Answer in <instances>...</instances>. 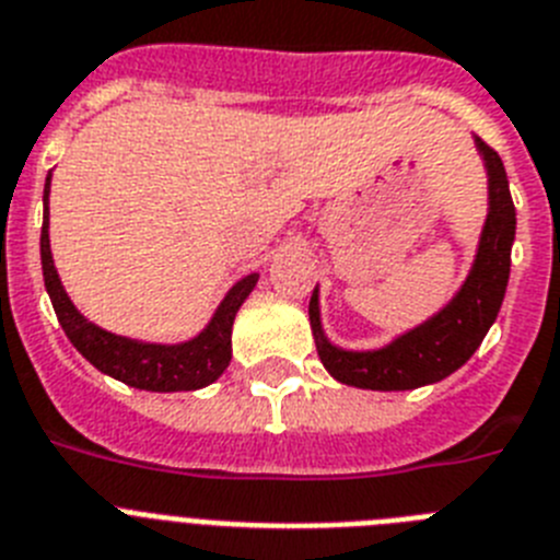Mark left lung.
<instances>
[{"instance_id":"1","label":"left lung","mask_w":560,"mask_h":560,"mask_svg":"<svg viewBox=\"0 0 560 560\" xmlns=\"http://www.w3.org/2000/svg\"><path fill=\"white\" fill-rule=\"evenodd\" d=\"M474 143L488 174V217L468 276L431 318L395 335L377 349H343L324 332L318 287L313 290L310 327L320 363L335 381L372 392H408L431 386L465 366L493 327L510 279L515 208L502 158L482 138H474Z\"/></svg>"}]
</instances>
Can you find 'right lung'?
Segmentation results:
<instances>
[{
    "label": "right lung",
    "instance_id": "add662e5",
    "mask_svg": "<svg viewBox=\"0 0 560 560\" xmlns=\"http://www.w3.org/2000/svg\"><path fill=\"white\" fill-rule=\"evenodd\" d=\"M50 179H45V222H42V270H45L47 295L58 315V324L67 332L72 347L84 354L98 372L109 374L126 386L143 392H194L211 386L231 363V332L233 318L245 304L247 295L259 281V273L240 279L213 310L211 320L194 338L179 343H154L129 335L109 332L92 324L81 310L72 304L65 284L58 279L56 261L50 250Z\"/></svg>",
    "mask_w": 560,
    "mask_h": 560
}]
</instances>
